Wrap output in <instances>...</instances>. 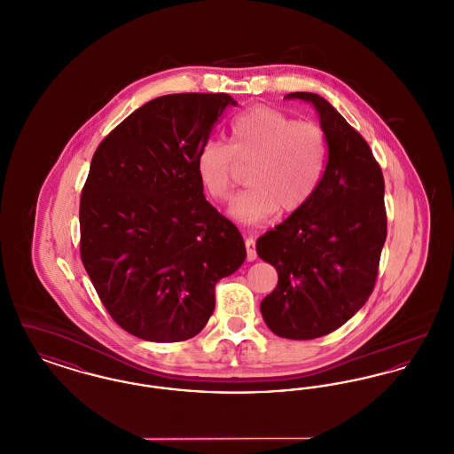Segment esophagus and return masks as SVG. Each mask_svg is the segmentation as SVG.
<instances>
[{
  "instance_id": "1",
  "label": "esophagus",
  "mask_w": 454,
  "mask_h": 454,
  "mask_svg": "<svg viewBox=\"0 0 454 454\" xmlns=\"http://www.w3.org/2000/svg\"><path fill=\"white\" fill-rule=\"evenodd\" d=\"M245 247H247V259L255 260L257 259V248H255V239L254 238H247L245 241Z\"/></svg>"
}]
</instances>
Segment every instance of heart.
Listing matches in <instances>:
<instances>
[{"label":"heart","instance_id":"1","mask_svg":"<svg viewBox=\"0 0 454 454\" xmlns=\"http://www.w3.org/2000/svg\"><path fill=\"white\" fill-rule=\"evenodd\" d=\"M328 156L325 130L284 110L255 106L230 128V145L207 141L197 156V173L215 200L230 199L241 167H248V189L235 197L231 215L252 224L300 211L317 192Z\"/></svg>","mask_w":454,"mask_h":454}]
</instances>
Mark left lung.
<instances>
[{"instance_id":"obj_1","label":"left lung","mask_w":454,"mask_h":454,"mask_svg":"<svg viewBox=\"0 0 454 454\" xmlns=\"http://www.w3.org/2000/svg\"><path fill=\"white\" fill-rule=\"evenodd\" d=\"M286 98L318 110L328 156L308 204L257 241L260 259L279 278L260 311L276 335L309 340L340 328L374 289L387 239L385 178L366 139L324 97Z\"/></svg>"}]
</instances>
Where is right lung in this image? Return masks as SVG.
<instances>
[{
  "instance_id": "add662e5",
  "label": "right lung",
  "mask_w": 454,
  "mask_h": 454,
  "mask_svg": "<svg viewBox=\"0 0 454 454\" xmlns=\"http://www.w3.org/2000/svg\"><path fill=\"white\" fill-rule=\"evenodd\" d=\"M228 93H173L134 110L91 158L80 199V255L112 320L152 342L195 337L211 318L217 281L247 257L217 213L197 156Z\"/></svg>"
}]
</instances>
